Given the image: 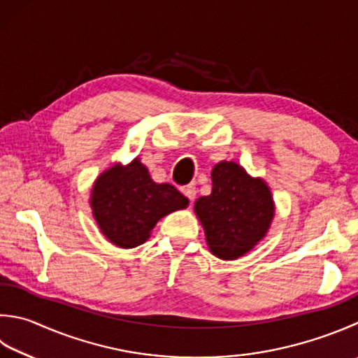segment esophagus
<instances>
[{
  "instance_id": "esophagus-1",
  "label": "esophagus",
  "mask_w": 358,
  "mask_h": 358,
  "mask_svg": "<svg viewBox=\"0 0 358 358\" xmlns=\"http://www.w3.org/2000/svg\"><path fill=\"white\" fill-rule=\"evenodd\" d=\"M180 190H182V193H184L185 196H187L188 199H190V201H193L194 196H196V187H194V184H188V185H185V187H182Z\"/></svg>"
}]
</instances>
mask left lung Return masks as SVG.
<instances>
[{"label": "left lung", "mask_w": 358, "mask_h": 358, "mask_svg": "<svg viewBox=\"0 0 358 358\" xmlns=\"http://www.w3.org/2000/svg\"><path fill=\"white\" fill-rule=\"evenodd\" d=\"M212 184V193L194 202V212L212 254L222 260L238 259L268 232L274 217L271 192L235 162L215 165Z\"/></svg>", "instance_id": "1"}]
</instances>
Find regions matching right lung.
Segmentation results:
<instances>
[{"instance_id": "obj_1", "label": "right lung", "mask_w": 358, "mask_h": 358, "mask_svg": "<svg viewBox=\"0 0 358 358\" xmlns=\"http://www.w3.org/2000/svg\"><path fill=\"white\" fill-rule=\"evenodd\" d=\"M90 204L107 240L129 249L145 243L160 218L185 208L188 199L170 184H156L136 159L127 166L115 165L101 174Z\"/></svg>"}]
</instances>
